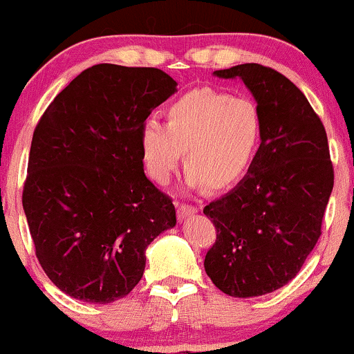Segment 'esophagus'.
Here are the masks:
<instances>
[{"label":"esophagus","mask_w":354,"mask_h":354,"mask_svg":"<svg viewBox=\"0 0 354 354\" xmlns=\"http://www.w3.org/2000/svg\"><path fill=\"white\" fill-rule=\"evenodd\" d=\"M176 211H178V218L185 219L186 216H189V214L196 213L198 208H196V206H193V205H186V203H178Z\"/></svg>","instance_id":"34e87169"}]
</instances>
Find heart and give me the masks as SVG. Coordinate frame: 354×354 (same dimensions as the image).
I'll use <instances>...</instances> for the list:
<instances>
[{
    "mask_svg": "<svg viewBox=\"0 0 354 354\" xmlns=\"http://www.w3.org/2000/svg\"><path fill=\"white\" fill-rule=\"evenodd\" d=\"M261 131V115L250 100L193 89L169 104L166 124L153 118L141 124V156L153 180L168 185L186 151L189 188L223 189L248 171Z\"/></svg>",
    "mask_w": 354,
    "mask_h": 354,
    "instance_id": "obj_1",
    "label": "heart"
}]
</instances>
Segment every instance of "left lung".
I'll return each mask as SVG.
<instances>
[{
    "label": "left lung",
    "mask_w": 354,
    "mask_h": 354,
    "mask_svg": "<svg viewBox=\"0 0 354 354\" xmlns=\"http://www.w3.org/2000/svg\"><path fill=\"white\" fill-rule=\"evenodd\" d=\"M213 75L246 84L263 131L246 176L203 209L216 228L205 270L223 293L253 298L301 270L321 236L335 171L319 116L286 76L256 63Z\"/></svg>",
    "instance_id": "8db88e82"
}]
</instances>
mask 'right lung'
<instances>
[{
	"instance_id": "add662e5",
	"label": "right lung",
	"mask_w": 354,
	"mask_h": 354,
	"mask_svg": "<svg viewBox=\"0 0 354 354\" xmlns=\"http://www.w3.org/2000/svg\"><path fill=\"white\" fill-rule=\"evenodd\" d=\"M174 91L158 68L95 64L36 124L23 208L39 265L71 298H123L143 276L149 243L176 225L140 146L141 124Z\"/></svg>"
}]
</instances>
